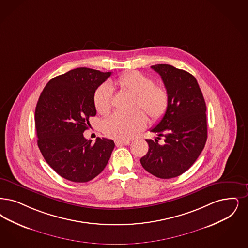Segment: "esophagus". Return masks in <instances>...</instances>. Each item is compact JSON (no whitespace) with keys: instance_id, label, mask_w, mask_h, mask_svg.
I'll return each mask as SVG.
<instances>
[{"instance_id":"obj_1","label":"esophagus","mask_w":248,"mask_h":248,"mask_svg":"<svg viewBox=\"0 0 248 248\" xmlns=\"http://www.w3.org/2000/svg\"><path fill=\"white\" fill-rule=\"evenodd\" d=\"M129 141H121V140H116L115 141V145L117 147H122V146H124V145H128Z\"/></svg>"}]
</instances>
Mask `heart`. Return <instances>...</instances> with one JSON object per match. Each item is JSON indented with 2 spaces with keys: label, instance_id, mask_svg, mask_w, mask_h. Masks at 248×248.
I'll return each instance as SVG.
<instances>
[{
  "label": "heart",
  "instance_id": "obj_1",
  "mask_svg": "<svg viewBox=\"0 0 248 248\" xmlns=\"http://www.w3.org/2000/svg\"><path fill=\"white\" fill-rule=\"evenodd\" d=\"M114 85L138 97L137 107L143 109L151 121H159L166 114L170 104L168 90L163 86L155 85V81L149 76L131 71L114 80ZM112 98L113 90L108 84H102L96 89L94 104L99 114L109 113ZM146 124L147 118L142 111L131 115L116 112L104 121L102 127L105 135L111 139L128 140L145 128Z\"/></svg>",
  "mask_w": 248,
  "mask_h": 248
}]
</instances>
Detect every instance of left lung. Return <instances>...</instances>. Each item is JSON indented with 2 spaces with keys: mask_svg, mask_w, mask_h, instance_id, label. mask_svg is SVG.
Wrapping results in <instances>:
<instances>
[{
  "mask_svg": "<svg viewBox=\"0 0 248 248\" xmlns=\"http://www.w3.org/2000/svg\"><path fill=\"white\" fill-rule=\"evenodd\" d=\"M170 96L168 110L151 129L164 138L159 145L155 139H146L148 153L140 159L149 173L161 179L177 177L197 160L208 138L207 107L198 81L190 73L170 64H156Z\"/></svg>",
  "mask_w": 248,
  "mask_h": 248,
  "instance_id": "left-lung-1",
  "label": "left lung"
}]
</instances>
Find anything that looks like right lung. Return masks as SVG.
<instances>
[{
	"mask_svg": "<svg viewBox=\"0 0 248 248\" xmlns=\"http://www.w3.org/2000/svg\"><path fill=\"white\" fill-rule=\"evenodd\" d=\"M111 72L79 67L50 79L40 94L35 110L38 146L43 158L60 176L86 183L106 167L114 142L84 138L89 118L97 111L96 89Z\"/></svg>",
	"mask_w": 248,
	"mask_h": 248,
	"instance_id": "add662e5",
	"label": "right lung"
}]
</instances>
